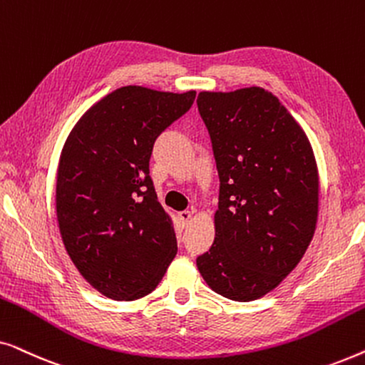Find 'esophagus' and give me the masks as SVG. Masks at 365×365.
I'll list each match as a JSON object with an SVG mask.
<instances>
[{
	"label": "esophagus",
	"mask_w": 365,
	"mask_h": 365,
	"mask_svg": "<svg viewBox=\"0 0 365 365\" xmlns=\"http://www.w3.org/2000/svg\"><path fill=\"white\" fill-rule=\"evenodd\" d=\"M192 217V211H181L179 212V221L182 222V226H186V224L191 221Z\"/></svg>",
	"instance_id": "34e87169"
}]
</instances>
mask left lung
Listing matches in <instances>:
<instances>
[{
  "mask_svg": "<svg viewBox=\"0 0 365 365\" xmlns=\"http://www.w3.org/2000/svg\"><path fill=\"white\" fill-rule=\"evenodd\" d=\"M197 109L221 181L216 237L197 269L214 292L256 301L282 282L312 241L316 158L301 124L267 89L202 91Z\"/></svg>",
  "mask_w": 365,
  "mask_h": 365,
  "instance_id": "obj_1",
  "label": "left lung"
}]
</instances>
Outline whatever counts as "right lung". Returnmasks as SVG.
Wrapping results in <instances>:
<instances>
[{
	"label": "right lung",
	"mask_w": 365,
	"mask_h": 365,
	"mask_svg": "<svg viewBox=\"0 0 365 365\" xmlns=\"http://www.w3.org/2000/svg\"><path fill=\"white\" fill-rule=\"evenodd\" d=\"M194 98L196 91L118 88L79 118L63 146L56 176L63 244L79 274L114 301L151 294L178 252L149 158Z\"/></svg>",
	"instance_id": "right-lung-1"
}]
</instances>
